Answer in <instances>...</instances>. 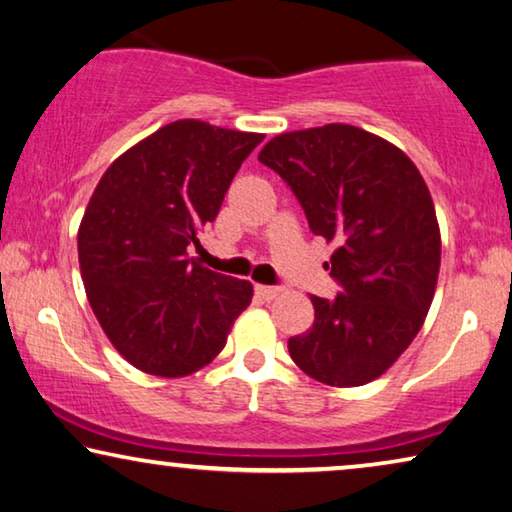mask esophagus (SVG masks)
<instances>
[{
	"label": "esophagus",
	"instance_id": "34e87169",
	"mask_svg": "<svg viewBox=\"0 0 512 512\" xmlns=\"http://www.w3.org/2000/svg\"><path fill=\"white\" fill-rule=\"evenodd\" d=\"M255 294L262 300H273L280 294V287H269V285H255Z\"/></svg>",
	"mask_w": 512,
	"mask_h": 512
}]
</instances>
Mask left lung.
I'll return each mask as SVG.
<instances>
[{"mask_svg":"<svg viewBox=\"0 0 512 512\" xmlns=\"http://www.w3.org/2000/svg\"><path fill=\"white\" fill-rule=\"evenodd\" d=\"M332 243L344 294L310 296L314 323L289 339L300 371L330 387L383 376L431 310L442 239L431 191L412 159L367 129L330 123L278 134L259 152Z\"/></svg>","mask_w":512,"mask_h":512,"instance_id":"obj_1","label":"left lung"}]
</instances>
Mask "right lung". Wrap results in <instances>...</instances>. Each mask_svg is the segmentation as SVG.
<instances>
[{"mask_svg": "<svg viewBox=\"0 0 512 512\" xmlns=\"http://www.w3.org/2000/svg\"><path fill=\"white\" fill-rule=\"evenodd\" d=\"M264 134L196 118L145 136L104 170L77 232L88 303L113 348L150 376L184 378L223 351L253 285L189 257Z\"/></svg>", "mask_w": 512, "mask_h": 512, "instance_id": "1", "label": "right lung"}]
</instances>
